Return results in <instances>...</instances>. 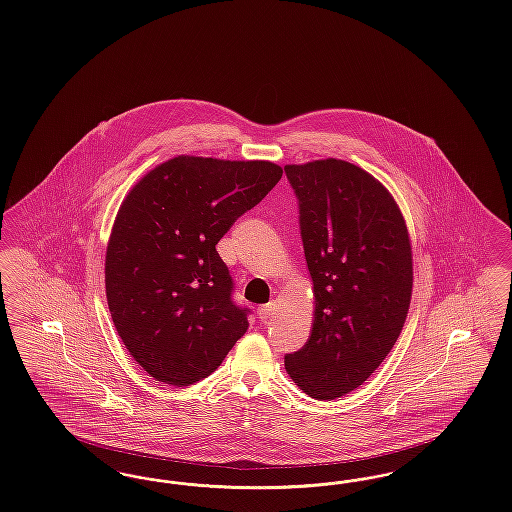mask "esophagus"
I'll list each match as a JSON object with an SVG mask.
<instances>
[{
  "mask_svg": "<svg viewBox=\"0 0 512 512\" xmlns=\"http://www.w3.org/2000/svg\"><path fill=\"white\" fill-rule=\"evenodd\" d=\"M270 315H274V303H267V305H261L259 309H257V317L261 318L263 322L270 318Z\"/></svg>",
  "mask_w": 512,
  "mask_h": 512,
  "instance_id": "1",
  "label": "esophagus"
}]
</instances>
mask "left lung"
Wrapping results in <instances>:
<instances>
[{
    "instance_id": "left-lung-1",
    "label": "left lung",
    "mask_w": 512,
    "mask_h": 512,
    "mask_svg": "<svg viewBox=\"0 0 512 512\" xmlns=\"http://www.w3.org/2000/svg\"><path fill=\"white\" fill-rule=\"evenodd\" d=\"M315 286L307 343L284 357L293 382L315 399L359 388L382 365L405 324L413 257L390 192L340 159L286 165Z\"/></svg>"
}]
</instances>
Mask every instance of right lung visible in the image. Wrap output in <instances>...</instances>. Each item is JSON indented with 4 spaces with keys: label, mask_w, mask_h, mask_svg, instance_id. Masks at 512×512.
Wrapping results in <instances>:
<instances>
[{
    "label": "right lung",
    "mask_w": 512,
    "mask_h": 512,
    "mask_svg": "<svg viewBox=\"0 0 512 512\" xmlns=\"http://www.w3.org/2000/svg\"><path fill=\"white\" fill-rule=\"evenodd\" d=\"M282 178L268 161L180 155L122 201L105 257V290L130 355L178 388L219 368L249 326L217 244Z\"/></svg>",
    "instance_id": "1"
}]
</instances>
